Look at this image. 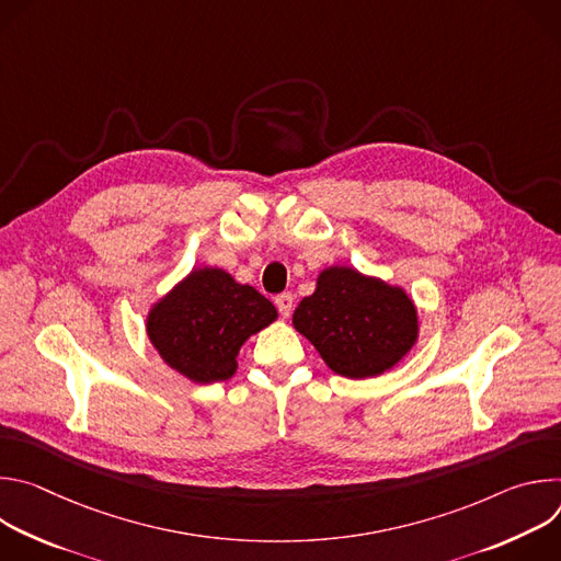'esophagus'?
Returning <instances> with one entry per match:
<instances>
[{"instance_id":"34e87169","label":"esophagus","mask_w":561,"mask_h":561,"mask_svg":"<svg viewBox=\"0 0 561 561\" xmlns=\"http://www.w3.org/2000/svg\"><path fill=\"white\" fill-rule=\"evenodd\" d=\"M275 306H277V310H279L282 317H288L290 310H293V295H290V293L277 295V297H275Z\"/></svg>"}]
</instances>
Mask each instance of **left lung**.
<instances>
[{"mask_svg": "<svg viewBox=\"0 0 561 561\" xmlns=\"http://www.w3.org/2000/svg\"><path fill=\"white\" fill-rule=\"evenodd\" d=\"M293 327L348 379L383 375L420 337L417 306L402 286L340 264L319 271L314 293L293 312Z\"/></svg>", "mask_w": 561, "mask_h": 561, "instance_id": "left-lung-1", "label": "left lung"}]
</instances>
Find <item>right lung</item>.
Listing matches in <instances>:
<instances>
[{"label": "right lung", "mask_w": 561, "mask_h": 561, "mask_svg": "<svg viewBox=\"0 0 561 561\" xmlns=\"http://www.w3.org/2000/svg\"><path fill=\"white\" fill-rule=\"evenodd\" d=\"M277 319V308L217 266L193 268L146 314V335L162 362L193 383L230 379L239 348Z\"/></svg>", "instance_id": "1"}]
</instances>
